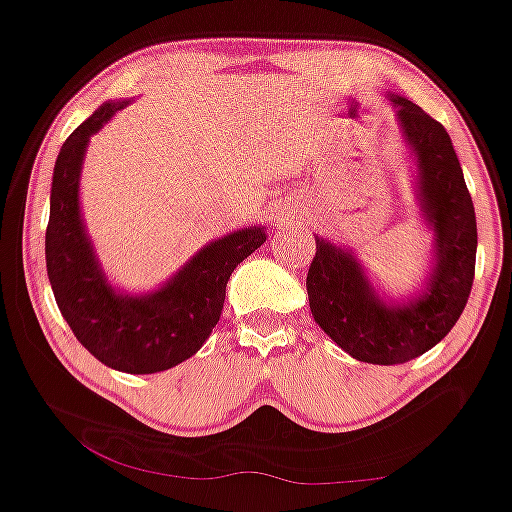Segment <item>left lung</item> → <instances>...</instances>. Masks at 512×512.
Segmentation results:
<instances>
[{"label":"left lung","instance_id":"left-lung-1","mask_svg":"<svg viewBox=\"0 0 512 512\" xmlns=\"http://www.w3.org/2000/svg\"><path fill=\"white\" fill-rule=\"evenodd\" d=\"M391 100L420 162L422 207L436 233V269L427 293L403 307L384 305L355 257L322 238H315L307 272L315 322L348 355L372 365H403L453 329L470 298L477 257V217L446 128L405 97Z\"/></svg>","mask_w":512,"mask_h":512}]
</instances>
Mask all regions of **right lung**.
<instances>
[{
	"instance_id": "add662e5",
	"label": "right lung",
	"mask_w": 512,
	"mask_h": 512,
	"mask_svg": "<svg viewBox=\"0 0 512 512\" xmlns=\"http://www.w3.org/2000/svg\"><path fill=\"white\" fill-rule=\"evenodd\" d=\"M126 104H102L61 147L49 195L47 276L73 336L97 360L119 372L155 374L181 365L202 348L224 310L231 272L260 248L267 233L252 226L214 240L152 295L128 298L114 293L85 238L78 176L90 135Z\"/></svg>"
}]
</instances>
